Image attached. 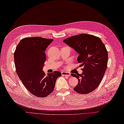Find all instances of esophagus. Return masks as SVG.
I'll use <instances>...</instances> for the list:
<instances>
[{
    "mask_svg": "<svg viewBox=\"0 0 124 124\" xmlns=\"http://www.w3.org/2000/svg\"><path fill=\"white\" fill-rule=\"evenodd\" d=\"M62 76H67V77H69L71 76L70 74L68 72H66V71H62Z\"/></svg>",
    "mask_w": 124,
    "mask_h": 124,
    "instance_id": "esophagus-1",
    "label": "esophagus"
}]
</instances>
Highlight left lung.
Segmentation results:
<instances>
[{
    "instance_id": "obj_1",
    "label": "left lung",
    "mask_w": 124,
    "mask_h": 124,
    "mask_svg": "<svg viewBox=\"0 0 124 124\" xmlns=\"http://www.w3.org/2000/svg\"><path fill=\"white\" fill-rule=\"evenodd\" d=\"M63 42L79 54L77 60L83 67L82 74H71L78 80L74 89L83 94L93 92L100 84L106 70L108 53L105 45L99 37L86 34L72 36Z\"/></svg>"
}]
</instances>
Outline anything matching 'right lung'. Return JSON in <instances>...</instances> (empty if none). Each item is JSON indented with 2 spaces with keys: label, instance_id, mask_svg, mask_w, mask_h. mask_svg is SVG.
<instances>
[{
  "label": "right lung",
  "instance_id": "add662e5",
  "mask_svg": "<svg viewBox=\"0 0 124 124\" xmlns=\"http://www.w3.org/2000/svg\"><path fill=\"white\" fill-rule=\"evenodd\" d=\"M53 39L26 37L20 41L14 53L18 76L28 91L37 97H45L52 93L61 72L54 71L46 75L43 71L46 61L45 52Z\"/></svg>",
  "mask_w": 124,
  "mask_h": 124
}]
</instances>
